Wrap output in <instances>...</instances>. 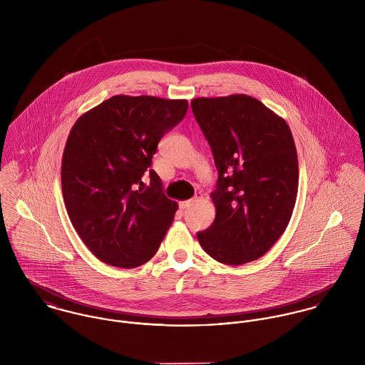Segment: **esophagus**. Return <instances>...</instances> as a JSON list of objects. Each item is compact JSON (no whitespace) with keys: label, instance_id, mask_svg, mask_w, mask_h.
<instances>
[{"label":"esophagus","instance_id":"esophagus-1","mask_svg":"<svg viewBox=\"0 0 365 365\" xmlns=\"http://www.w3.org/2000/svg\"><path fill=\"white\" fill-rule=\"evenodd\" d=\"M194 202H195V198H191V200H187V201H181V202H180V208H188V207H191Z\"/></svg>","mask_w":365,"mask_h":365}]
</instances>
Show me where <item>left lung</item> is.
Here are the masks:
<instances>
[{
  "label": "left lung",
  "mask_w": 365,
  "mask_h": 365,
  "mask_svg": "<svg viewBox=\"0 0 365 365\" xmlns=\"http://www.w3.org/2000/svg\"><path fill=\"white\" fill-rule=\"evenodd\" d=\"M219 177L213 223L198 240L212 259L242 265L285 232L298 194V155L285 119L246 94L191 101Z\"/></svg>",
  "instance_id": "1"
}]
</instances>
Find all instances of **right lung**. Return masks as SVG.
<instances>
[{
    "instance_id": "right-lung-1",
    "label": "right lung",
    "mask_w": 365,
    "mask_h": 365,
    "mask_svg": "<svg viewBox=\"0 0 365 365\" xmlns=\"http://www.w3.org/2000/svg\"><path fill=\"white\" fill-rule=\"evenodd\" d=\"M187 109V100L115 96L73 125L61 160L63 200L98 260L135 268L156 255L178 205L161 192L152 158ZM145 172L149 187L141 181Z\"/></svg>"
}]
</instances>
